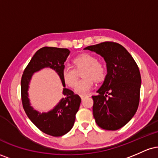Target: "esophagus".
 Instances as JSON below:
<instances>
[{
	"label": "esophagus",
	"instance_id": "1",
	"mask_svg": "<svg viewBox=\"0 0 158 158\" xmlns=\"http://www.w3.org/2000/svg\"><path fill=\"white\" fill-rule=\"evenodd\" d=\"M88 97V96H87V95H85V94H84V95H81V96H80V97L81 98V99H84L85 98V97Z\"/></svg>",
	"mask_w": 158,
	"mask_h": 158
}]
</instances>
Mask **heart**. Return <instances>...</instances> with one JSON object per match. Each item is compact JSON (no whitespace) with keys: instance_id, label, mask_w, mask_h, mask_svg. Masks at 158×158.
<instances>
[{"instance_id":"b5f03b06","label":"heart","mask_w":158,"mask_h":158,"mask_svg":"<svg viewBox=\"0 0 158 158\" xmlns=\"http://www.w3.org/2000/svg\"><path fill=\"white\" fill-rule=\"evenodd\" d=\"M73 67H67L62 70V79L64 83L70 88H74L77 81V72L83 69L82 76L83 79L76 86V93L84 95L93 87L94 81L102 82L106 79L107 69L106 65L98 61L97 58L90 53H81L72 60Z\"/></svg>"}]
</instances>
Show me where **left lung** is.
Here are the masks:
<instances>
[{
    "instance_id": "1",
    "label": "left lung",
    "mask_w": 158,
    "mask_h": 158,
    "mask_svg": "<svg viewBox=\"0 0 158 158\" xmlns=\"http://www.w3.org/2000/svg\"><path fill=\"white\" fill-rule=\"evenodd\" d=\"M99 54L107 64L106 79L93 96L97 126L109 131L122 128L134 117L139 102L141 77L138 66L124 47L104 41L85 48Z\"/></svg>"
}]
</instances>
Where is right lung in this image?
Wrapping results in <instances>:
<instances>
[{
  "instance_id": "add662e5",
  "label": "right lung",
  "mask_w": 158,
  "mask_h": 158,
  "mask_svg": "<svg viewBox=\"0 0 158 158\" xmlns=\"http://www.w3.org/2000/svg\"><path fill=\"white\" fill-rule=\"evenodd\" d=\"M69 54L70 51L66 48L44 47L39 49L25 68L21 77V101L25 113L39 130L52 137H61L70 131L79 110L81 98L71 90L64 88L63 94L65 97L52 110L41 114L30 106L28 85L33 73L44 68H50L58 73L63 86L65 87L61 73Z\"/></svg>"
}]
</instances>
